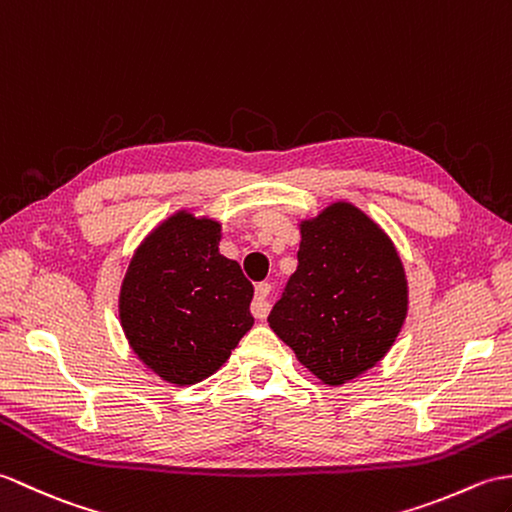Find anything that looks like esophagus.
<instances>
[{"label":"esophagus","mask_w":512,"mask_h":512,"mask_svg":"<svg viewBox=\"0 0 512 512\" xmlns=\"http://www.w3.org/2000/svg\"><path fill=\"white\" fill-rule=\"evenodd\" d=\"M269 295H271V285H269V282H260V285H256L254 302H252V315L258 317V320H263V317H267V313L271 309Z\"/></svg>","instance_id":"obj_1"}]
</instances>
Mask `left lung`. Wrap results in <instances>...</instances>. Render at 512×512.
Returning <instances> with one entry per match:
<instances>
[{
	"label": "left lung",
	"instance_id": "left-lung-1",
	"mask_svg": "<svg viewBox=\"0 0 512 512\" xmlns=\"http://www.w3.org/2000/svg\"><path fill=\"white\" fill-rule=\"evenodd\" d=\"M298 269L267 322L304 368L342 385L379 363L407 315L403 263L381 227L337 201L300 223Z\"/></svg>",
	"mask_w": 512,
	"mask_h": 512
}]
</instances>
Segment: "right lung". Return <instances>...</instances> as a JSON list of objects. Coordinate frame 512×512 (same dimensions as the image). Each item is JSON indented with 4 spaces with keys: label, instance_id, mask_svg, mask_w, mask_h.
I'll return each instance as SVG.
<instances>
[{
    "label": "right lung",
    "instance_id": "1",
    "mask_svg": "<svg viewBox=\"0 0 512 512\" xmlns=\"http://www.w3.org/2000/svg\"><path fill=\"white\" fill-rule=\"evenodd\" d=\"M219 241V221L181 210L144 238L122 280V331L168 383L208 379L254 324L252 282Z\"/></svg>",
    "mask_w": 512,
    "mask_h": 512
}]
</instances>
